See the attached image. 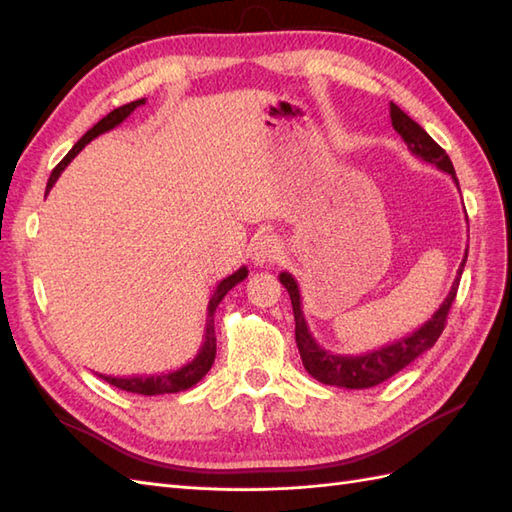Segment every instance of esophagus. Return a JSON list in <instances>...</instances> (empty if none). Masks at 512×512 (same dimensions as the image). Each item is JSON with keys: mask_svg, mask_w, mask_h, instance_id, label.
<instances>
[{"mask_svg": "<svg viewBox=\"0 0 512 512\" xmlns=\"http://www.w3.org/2000/svg\"><path fill=\"white\" fill-rule=\"evenodd\" d=\"M250 255H253V262L257 266H268V264H275L277 259L284 255V250H281V242L277 235L262 233L255 237Z\"/></svg>", "mask_w": 512, "mask_h": 512, "instance_id": "34e87169", "label": "esophagus"}]
</instances>
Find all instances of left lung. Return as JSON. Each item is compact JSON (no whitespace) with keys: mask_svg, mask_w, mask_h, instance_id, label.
Listing matches in <instances>:
<instances>
[{"mask_svg":"<svg viewBox=\"0 0 512 512\" xmlns=\"http://www.w3.org/2000/svg\"><path fill=\"white\" fill-rule=\"evenodd\" d=\"M389 116H391V125H394L400 138L405 140V145L409 147L411 154L424 162H429L433 167H438L440 171L449 173L455 182V187L460 189L458 176H455L453 162L447 156V151H444L436 140L424 132L416 121H411V118L402 112L396 103H389ZM466 257H469V248L464 250V259L458 268V275H455V281L447 299L442 301V306L433 312V317L429 321H424L418 330L402 336V339L387 343L383 347H378V350L365 352V354H334L314 341V336L310 334V328H308V321L303 317L301 292H299L297 281L290 273H281L279 281L286 286L292 301V312H295V339H297V347H299V354L306 372L312 378H317L323 385H334V387H345V389H367V387L380 385L383 380L398 374L400 369H405L409 363L416 361L420 354L427 352L429 347L436 345L438 336L442 334L451 303L455 295H458Z\"/></svg>","mask_w":512,"mask_h":512,"instance_id":"obj_1","label":"left lung"}]
</instances>
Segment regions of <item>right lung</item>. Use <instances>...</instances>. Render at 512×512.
Instances as JSON below:
<instances>
[{"label": "right lung", "mask_w": 512, "mask_h": 512, "mask_svg": "<svg viewBox=\"0 0 512 512\" xmlns=\"http://www.w3.org/2000/svg\"><path fill=\"white\" fill-rule=\"evenodd\" d=\"M140 105H145V99H138V101H132V103H127V105H123V107H116L114 112H110L107 114L105 118H101L99 123H96L90 132H85V136L79 140V143H76L70 151H68V156H65L57 167L52 169V173H50V180H48V187H46V193L52 189V184L59 180V176H61V171L70 165V162L74 160V156L79 154V151L88 145V143H92V140L96 138V136H101V134H105V132H110V129H114V127H118L121 125L125 118L132 114L136 107H140ZM248 277V268L246 266H242L237 270V273H233V275H228L226 279H222L220 284H217V288H215V292H213V297H211V301H209V317H206V328H204V343H202V347H200V352H198V356L193 358L191 363H187V365H182L180 369H176V372H169V374H160V376H129V378H116V376H103V374H99L103 380H107V383L110 385H114V387H118V389H123V391H132V394H143V396H158V394H178V391H187V389H191L193 385H198L200 380L209 374V369H211V365H213V361H215V325H213V314H215V310H217V306H220V301L226 297V292L231 290V288H235L239 281H244Z\"/></svg>", "instance_id": "1"}]
</instances>
